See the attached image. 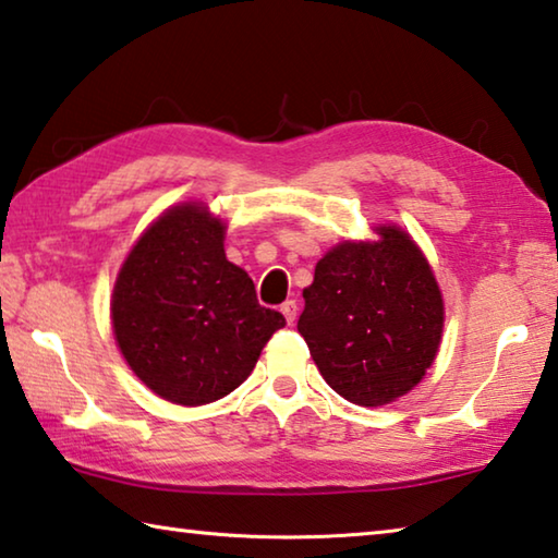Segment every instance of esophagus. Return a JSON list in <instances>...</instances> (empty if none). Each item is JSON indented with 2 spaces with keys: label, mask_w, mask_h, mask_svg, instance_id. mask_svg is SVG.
Returning <instances> with one entry per match:
<instances>
[{
  "label": "esophagus",
  "mask_w": 558,
  "mask_h": 558,
  "mask_svg": "<svg viewBox=\"0 0 558 558\" xmlns=\"http://www.w3.org/2000/svg\"><path fill=\"white\" fill-rule=\"evenodd\" d=\"M280 313L286 315V319H288V325H292L298 319V302L295 300H286L280 305Z\"/></svg>",
  "instance_id": "esophagus-1"
}]
</instances>
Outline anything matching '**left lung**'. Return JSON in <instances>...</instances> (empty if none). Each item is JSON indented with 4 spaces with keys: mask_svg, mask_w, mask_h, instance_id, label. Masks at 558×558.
Returning <instances> with one entry per match:
<instances>
[{
    "mask_svg": "<svg viewBox=\"0 0 558 558\" xmlns=\"http://www.w3.org/2000/svg\"><path fill=\"white\" fill-rule=\"evenodd\" d=\"M379 235L337 245L317 263L298 319L319 374L359 405L409 393L442 335V298L428 260L396 226H381Z\"/></svg>",
    "mask_w": 558,
    "mask_h": 558,
    "instance_id": "8db88e82",
    "label": "left lung"
}]
</instances>
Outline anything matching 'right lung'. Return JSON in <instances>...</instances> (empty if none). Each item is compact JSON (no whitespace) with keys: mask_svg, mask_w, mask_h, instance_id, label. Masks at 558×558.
<instances>
[{"mask_svg":"<svg viewBox=\"0 0 558 558\" xmlns=\"http://www.w3.org/2000/svg\"><path fill=\"white\" fill-rule=\"evenodd\" d=\"M110 313L130 369L182 405L231 393L286 327L260 305L248 272L226 260L223 223L199 204L149 226L120 270Z\"/></svg>","mask_w":558,"mask_h":558,"instance_id":"right-lung-1","label":"right lung"}]
</instances>
